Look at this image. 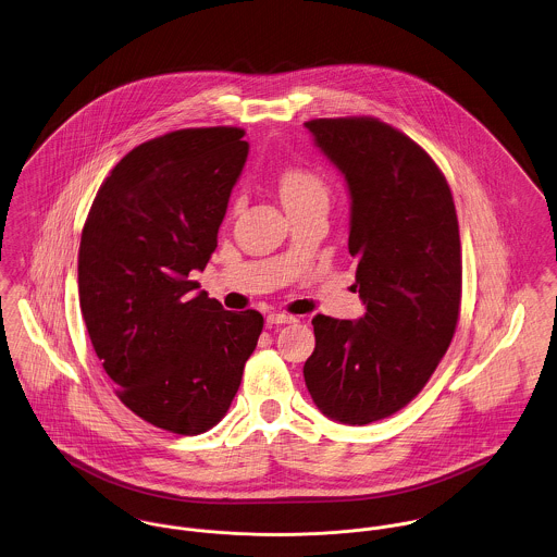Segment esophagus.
<instances>
[{"mask_svg": "<svg viewBox=\"0 0 557 557\" xmlns=\"http://www.w3.org/2000/svg\"><path fill=\"white\" fill-rule=\"evenodd\" d=\"M290 322H295V318L293 315H286V313H269L267 315V324L269 326H280V324H290Z\"/></svg>", "mask_w": 557, "mask_h": 557, "instance_id": "obj_1", "label": "esophagus"}]
</instances>
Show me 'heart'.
<instances>
[{"label":"heart","instance_id":"1","mask_svg":"<svg viewBox=\"0 0 557 557\" xmlns=\"http://www.w3.org/2000/svg\"><path fill=\"white\" fill-rule=\"evenodd\" d=\"M280 195L288 208H297L305 203L322 201L329 203V186L320 173L305 170V168H290L280 177Z\"/></svg>","mask_w":557,"mask_h":557}]
</instances>
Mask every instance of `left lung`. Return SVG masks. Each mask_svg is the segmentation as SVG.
Here are the masks:
<instances>
[{
	"label": "left lung",
	"mask_w": 557,
	"mask_h": 557,
	"mask_svg": "<svg viewBox=\"0 0 557 557\" xmlns=\"http://www.w3.org/2000/svg\"><path fill=\"white\" fill-rule=\"evenodd\" d=\"M349 193V255L364 302L358 320L318 313L302 367L315 407L347 426L403 409L456 333L462 260L451 190L429 154L377 119L305 123Z\"/></svg>",
	"instance_id": "8db88e82"
}]
</instances>
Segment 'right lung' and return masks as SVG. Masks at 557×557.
I'll return each instance as SVG.
<instances>
[{
  "label": "right lung",
  "mask_w": 557,
  "mask_h": 557,
  "mask_svg": "<svg viewBox=\"0 0 557 557\" xmlns=\"http://www.w3.org/2000/svg\"><path fill=\"white\" fill-rule=\"evenodd\" d=\"M244 131L182 128L133 148L101 184L83 228L78 295L119 398L152 426L201 434L235 398L262 315L226 311L199 284L231 190Z\"/></svg>",
  "instance_id": "obj_1"
}]
</instances>
